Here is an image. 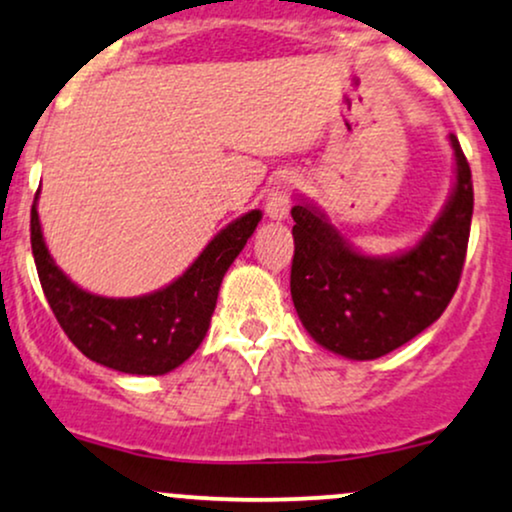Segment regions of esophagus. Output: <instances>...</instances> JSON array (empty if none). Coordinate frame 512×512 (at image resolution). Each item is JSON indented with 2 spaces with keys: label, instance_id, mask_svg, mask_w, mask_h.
Segmentation results:
<instances>
[{
  "label": "esophagus",
  "instance_id": "34e87169",
  "mask_svg": "<svg viewBox=\"0 0 512 512\" xmlns=\"http://www.w3.org/2000/svg\"><path fill=\"white\" fill-rule=\"evenodd\" d=\"M291 192H293V180L289 175H279V178L274 180L272 190H269V197H267V216L272 221H284L289 219V211H291Z\"/></svg>",
  "mask_w": 512,
  "mask_h": 512
}]
</instances>
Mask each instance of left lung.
Listing matches in <instances>:
<instances>
[{
  "label": "left lung",
  "mask_w": 512,
  "mask_h": 512,
  "mask_svg": "<svg viewBox=\"0 0 512 512\" xmlns=\"http://www.w3.org/2000/svg\"><path fill=\"white\" fill-rule=\"evenodd\" d=\"M455 187L414 248L397 255L358 252L322 209L298 199L291 209V298L303 327L327 351L373 361L399 349L443 315L455 296L472 226V170L460 142Z\"/></svg>",
  "instance_id": "obj_1"
}]
</instances>
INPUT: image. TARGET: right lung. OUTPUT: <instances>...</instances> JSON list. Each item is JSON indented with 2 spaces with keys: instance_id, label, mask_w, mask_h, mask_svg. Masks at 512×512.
I'll return each mask as SVG.
<instances>
[{
  "instance_id": "right-lung-1",
  "label": "right lung",
  "mask_w": 512,
  "mask_h": 512,
  "mask_svg": "<svg viewBox=\"0 0 512 512\" xmlns=\"http://www.w3.org/2000/svg\"><path fill=\"white\" fill-rule=\"evenodd\" d=\"M38 195L31 209V248L52 313L81 354L129 375L170 373L195 354L207 337L223 274L262 219V211L252 209L221 228L166 289L105 298L76 286L52 260L38 219Z\"/></svg>"
}]
</instances>
